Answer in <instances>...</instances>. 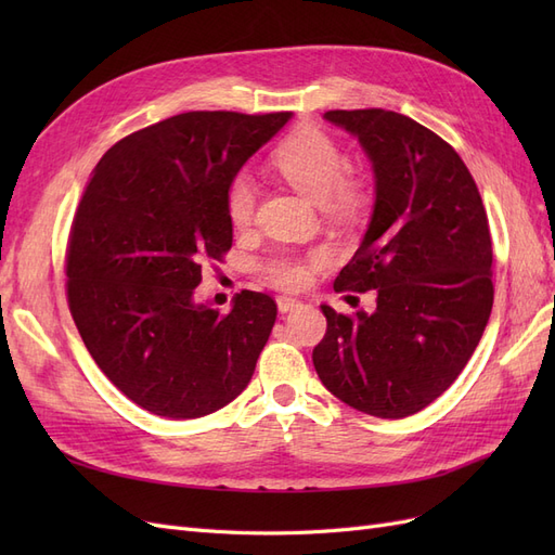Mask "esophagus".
<instances>
[{"label":"esophagus","instance_id":"34e87169","mask_svg":"<svg viewBox=\"0 0 555 555\" xmlns=\"http://www.w3.org/2000/svg\"><path fill=\"white\" fill-rule=\"evenodd\" d=\"M300 306L298 298H292V296H278V310L284 314V312H292L294 308Z\"/></svg>","mask_w":555,"mask_h":555}]
</instances>
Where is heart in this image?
<instances>
[{
  "instance_id": "1",
  "label": "heart",
  "mask_w": 555,
  "mask_h": 555,
  "mask_svg": "<svg viewBox=\"0 0 555 555\" xmlns=\"http://www.w3.org/2000/svg\"><path fill=\"white\" fill-rule=\"evenodd\" d=\"M275 166L294 190L314 204H324L331 212L351 215L365 201V188L359 178L345 176L347 159L328 133L319 129H300L280 145ZM257 201V184L247 173L231 180L227 210L231 222L245 227L251 220ZM266 273L280 287H300L308 280V266L298 257L278 255L266 261Z\"/></svg>"
}]
</instances>
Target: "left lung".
<instances>
[{
    "label": "left lung",
    "mask_w": 555,
    "mask_h": 555,
    "mask_svg": "<svg viewBox=\"0 0 555 555\" xmlns=\"http://www.w3.org/2000/svg\"><path fill=\"white\" fill-rule=\"evenodd\" d=\"M373 166L375 204L335 292H377L373 312L322 306L312 351L326 389L349 408L402 418L442 396L477 349L493 308L489 220L456 150L393 111H328Z\"/></svg>",
    "instance_id": "1"
}]
</instances>
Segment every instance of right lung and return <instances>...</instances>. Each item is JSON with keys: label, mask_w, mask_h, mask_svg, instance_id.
Segmentation results:
<instances>
[{"label": "right lung", "mask_w": 555, "mask_h": 555, "mask_svg": "<svg viewBox=\"0 0 555 555\" xmlns=\"http://www.w3.org/2000/svg\"><path fill=\"white\" fill-rule=\"evenodd\" d=\"M292 113H180L115 143L74 215L66 296L102 373L139 408L198 418L241 396L273 331L268 294L198 304L201 263L233 243L231 180Z\"/></svg>", "instance_id": "1"}]
</instances>
